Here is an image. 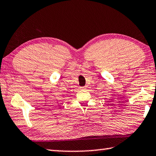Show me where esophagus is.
Returning a JSON list of instances; mask_svg holds the SVG:
<instances>
[{"instance_id":"obj_1","label":"esophagus","mask_w":156,"mask_h":156,"mask_svg":"<svg viewBox=\"0 0 156 156\" xmlns=\"http://www.w3.org/2000/svg\"><path fill=\"white\" fill-rule=\"evenodd\" d=\"M81 89H83V90H85V89H86V87H81Z\"/></svg>"}]
</instances>
